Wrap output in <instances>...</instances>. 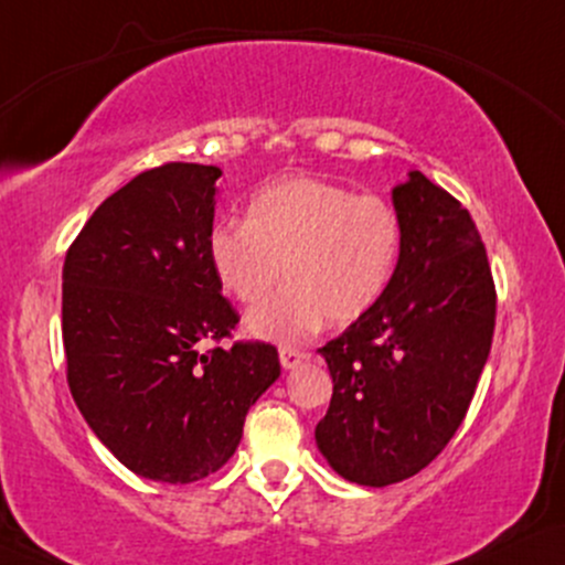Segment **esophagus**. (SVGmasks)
<instances>
[{"label": "esophagus", "mask_w": 565, "mask_h": 565, "mask_svg": "<svg viewBox=\"0 0 565 565\" xmlns=\"http://www.w3.org/2000/svg\"><path fill=\"white\" fill-rule=\"evenodd\" d=\"M278 360H281V367L284 370H295L305 362V354L299 352V349H291V347H281L278 349Z\"/></svg>", "instance_id": "obj_1"}]
</instances>
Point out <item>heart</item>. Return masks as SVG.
<instances>
[{
  "mask_svg": "<svg viewBox=\"0 0 565 565\" xmlns=\"http://www.w3.org/2000/svg\"><path fill=\"white\" fill-rule=\"evenodd\" d=\"M402 237L388 200L295 174L255 192L245 224H218L209 260L221 289L242 305L263 302L284 268L289 287L249 312L247 333L297 344L326 318L347 326L373 310L396 274Z\"/></svg>",
  "mask_w": 565,
  "mask_h": 565,
  "instance_id": "1",
  "label": "heart"
}]
</instances>
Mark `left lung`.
I'll list each match as a JSON object with an SVG mask.
<instances>
[{"label": "left lung", "mask_w": 565, "mask_h": 565, "mask_svg": "<svg viewBox=\"0 0 565 565\" xmlns=\"http://www.w3.org/2000/svg\"><path fill=\"white\" fill-rule=\"evenodd\" d=\"M391 200L404 232L396 274L373 310L318 349L333 377L318 451L367 488L417 475L446 448L495 328L488 253L469 211L423 171Z\"/></svg>", "instance_id": "obj_1"}]
</instances>
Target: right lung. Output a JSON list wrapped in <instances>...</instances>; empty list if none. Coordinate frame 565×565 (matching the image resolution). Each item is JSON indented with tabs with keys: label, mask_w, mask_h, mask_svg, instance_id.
Wrapping results in <instances>:
<instances>
[{
	"label": "right lung",
	"mask_w": 565,
	"mask_h": 565,
	"mask_svg": "<svg viewBox=\"0 0 565 565\" xmlns=\"http://www.w3.org/2000/svg\"><path fill=\"white\" fill-rule=\"evenodd\" d=\"M218 167L163 163L93 211L64 258L67 383L96 438L135 475L188 484L237 451L281 375L260 341L205 349L237 326L209 260Z\"/></svg>",
	"instance_id": "obj_1"
}]
</instances>
